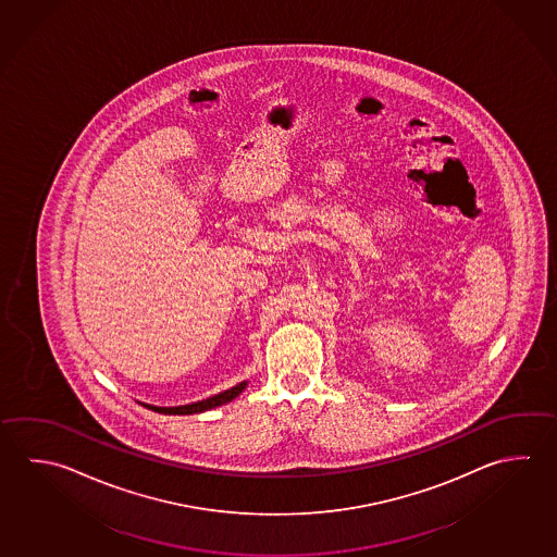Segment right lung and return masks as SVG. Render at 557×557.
<instances>
[{
	"label": "right lung",
	"instance_id": "1",
	"mask_svg": "<svg viewBox=\"0 0 557 557\" xmlns=\"http://www.w3.org/2000/svg\"><path fill=\"white\" fill-rule=\"evenodd\" d=\"M247 386V381H243L239 385L232 386L230 391H223L220 395L210 396V398H206V400H198V403H193V405H184V406H151V405H143L145 408H149L152 412H159V414H198V412H206V410H210V408H215V406L225 405V403H232L235 396H239L243 393V388Z\"/></svg>",
	"mask_w": 557,
	"mask_h": 557
}]
</instances>
